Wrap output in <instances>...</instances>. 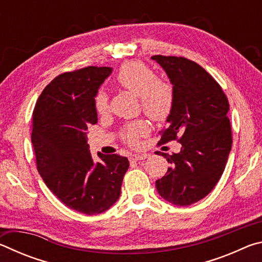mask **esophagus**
<instances>
[{
    "label": "esophagus",
    "instance_id": "esophagus-1",
    "mask_svg": "<svg viewBox=\"0 0 262 262\" xmlns=\"http://www.w3.org/2000/svg\"><path fill=\"white\" fill-rule=\"evenodd\" d=\"M148 157V155H145V154H133V155H130V157H129V159L130 161H133V162H137V161H143V159H145Z\"/></svg>",
    "mask_w": 262,
    "mask_h": 262
}]
</instances>
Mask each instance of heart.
Returning <instances> with one entry per match:
<instances>
[{
	"label": "heart",
	"instance_id": "obj_1",
	"mask_svg": "<svg viewBox=\"0 0 262 262\" xmlns=\"http://www.w3.org/2000/svg\"><path fill=\"white\" fill-rule=\"evenodd\" d=\"M120 86L140 97L143 112L154 121H164L170 115L173 106V90L170 84L157 79L156 74L147 64L140 61H129L121 66L117 74ZM95 106L99 114L108 108L107 96L99 91L95 99ZM148 133L144 121L129 123L122 130V139L129 144H136L141 136Z\"/></svg>",
	"mask_w": 262,
	"mask_h": 262
}]
</instances>
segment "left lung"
<instances>
[{
    "instance_id": "1",
    "label": "left lung",
    "mask_w": 262,
    "mask_h": 262,
    "mask_svg": "<svg viewBox=\"0 0 262 262\" xmlns=\"http://www.w3.org/2000/svg\"><path fill=\"white\" fill-rule=\"evenodd\" d=\"M151 60L173 85L168 126L158 143H181L178 154H162L171 167L156 181V188L172 205L189 206L207 196L224 171L232 144L229 101L220 84L195 62L163 55Z\"/></svg>"
}]
</instances>
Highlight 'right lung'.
<instances>
[{
  "label": "right lung",
  "instance_id": "right-lung-1",
  "mask_svg": "<svg viewBox=\"0 0 262 262\" xmlns=\"http://www.w3.org/2000/svg\"><path fill=\"white\" fill-rule=\"evenodd\" d=\"M111 67H86L55 77L43 89L33 111L32 144L37 168L55 196L72 209L96 215L120 196L129 166L127 157L103 155L95 162L88 127L98 115L95 97Z\"/></svg>",
  "mask_w": 262,
  "mask_h": 262
}]
</instances>
